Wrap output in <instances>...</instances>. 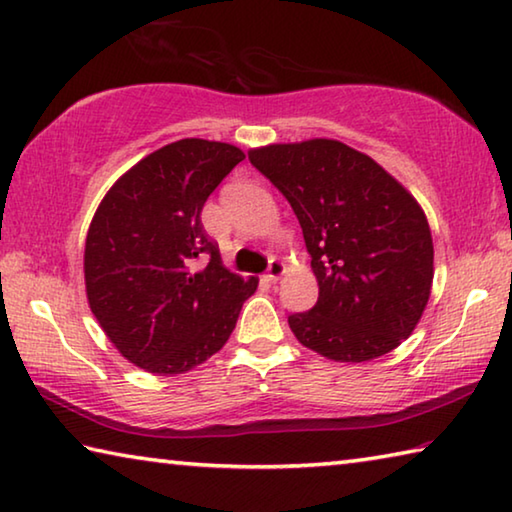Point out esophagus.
<instances>
[{
  "label": "esophagus",
  "instance_id": "obj_1",
  "mask_svg": "<svg viewBox=\"0 0 512 512\" xmlns=\"http://www.w3.org/2000/svg\"><path fill=\"white\" fill-rule=\"evenodd\" d=\"M282 275H284V264L280 262V259H271V262H268V268H266V280L275 282V280H280Z\"/></svg>",
  "mask_w": 512,
  "mask_h": 512
}]
</instances>
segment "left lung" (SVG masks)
<instances>
[{"instance_id": "1", "label": "left lung", "mask_w": 512, "mask_h": 512, "mask_svg": "<svg viewBox=\"0 0 512 512\" xmlns=\"http://www.w3.org/2000/svg\"><path fill=\"white\" fill-rule=\"evenodd\" d=\"M248 158L291 203L318 280L316 305L289 316L296 339L350 363L409 339L433 282L418 201L370 155L336 140L268 144Z\"/></svg>"}]
</instances>
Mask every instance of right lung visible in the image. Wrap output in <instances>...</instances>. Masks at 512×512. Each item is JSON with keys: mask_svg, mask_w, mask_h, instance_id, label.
Returning <instances> with one entry per match:
<instances>
[{"mask_svg": "<svg viewBox=\"0 0 512 512\" xmlns=\"http://www.w3.org/2000/svg\"><path fill=\"white\" fill-rule=\"evenodd\" d=\"M225 142H171L128 169L94 212L85 291L112 345L137 368L180 375L219 352L257 277L223 266L201 212L244 160Z\"/></svg>", "mask_w": 512, "mask_h": 512, "instance_id": "add662e5", "label": "right lung"}]
</instances>
